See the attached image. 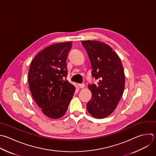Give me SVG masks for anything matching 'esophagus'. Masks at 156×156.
I'll return each instance as SVG.
<instances>
[{
	"label": "esophagus",
	"instance_id": "obj_1",
	"mask_svg": "<svg viewBox=\"0 0 156 156\" xmlns=\"http://www.w3.org/2000/svg\"><path fill=\"white\" fill-rule=\"evenodd\" d=\"M79 87L80 88H83L85 87V84L84 83H80V84H79Z\"/></svg>",
	"mask_w": 156,
	"mask_h": 156
}]
</instances>
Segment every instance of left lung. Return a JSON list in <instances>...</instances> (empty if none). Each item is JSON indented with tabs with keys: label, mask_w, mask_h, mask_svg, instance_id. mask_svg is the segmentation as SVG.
I'll return each mask as SVG.
<instances>
[{
	"label": "left lung",
	"mask_w": 156,
	"mask_h": 156,
	"mask_svg": "<svg viewBox=\"0 0 156 156\" xmlns=\"http://www.w3.org/2000/svg\"><path fill=\"white\" fill-rule=\"evenodd\" d=\"M93 69L91 75L98 80L89 84L91 99L87 104L88 112L96 118L110 115L116 108L124 89L125 76L121 60L107 44L98 41H83Z\"/></svg>",
	"instance_id": "obj_1"
}]
</instances>
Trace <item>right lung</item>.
Returning <instances> with one entry per match:
<instances>
[{
  "instance_id": "obj_1",
  "label": "right lung",
  "mask_w": 156,
  "mask_h": 156,
  "mask_svg": "<svg viewBox=\"0 0 156 156\" xmlns=\"http://www.w3.org/2000/svg\"><path fill=\"white\" fill-rule=\"evenodd\" d=\"M72 46L71 42L51 45L40 52L30 64L28 82L32 97L51 118L65 114L76 90L66 79V59Z\"/></svg>"
}]
</instances>
